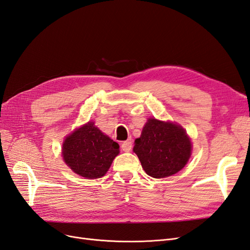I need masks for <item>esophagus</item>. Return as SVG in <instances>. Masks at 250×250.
Here are the masks:
<instances>
[{
	"label": "esophagus",
	"mask_w": 250,
	"mask_h": 250,
	"mask_svg": "<svg viewBox=\"0 0 250 250\" xmlns=\"http://www.w3.org/2000/svg\"><path fill=\"white\" fill-rule=\"evenodd\" d=\"M131 148H132V141L131 140H127L121 144V149L124 152H129L131 150Z\"/></svg>",
	"instance_id": "1"
}]
</instances>
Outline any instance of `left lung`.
<instances>
[{
	"instance_id": "obj_1",
	"label": "left lung",
	"mask_w": 250,
	"mask_h": 250,
	"mask_svg": "<svg viewBox=\"0 0 250 250\" xmlns=\"http://www.w3.org/2000/svg\"><path fill=\"white\" fill-rule=\"evenodd\" d=\"M192 145L186 131L176 123L149 118L133 152L147 175L160 179L182 169L191 156Z\"/></svg>"
}]
</instances>
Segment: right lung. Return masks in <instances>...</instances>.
<instances>
[{
  "instance_id": "add662e5",
  "label": "right lung",
  "mask_w": 250,
  "mask_h": 250,
  "mask_svg": "<svg viewBox=\"0 0 250 250\" xmlns=\"http://www.w3.org/2000/svg\"><path fill=\"white\" fill-rule=\"evenodd\" d=\"M118 143L90 121L66 136L62 156L75 174L85 179H97L106 174L120 153Z\"/></svg>"
}]
</instances>
